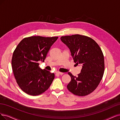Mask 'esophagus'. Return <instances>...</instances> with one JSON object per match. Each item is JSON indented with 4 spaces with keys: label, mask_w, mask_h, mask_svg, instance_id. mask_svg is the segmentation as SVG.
<instances>
[{
    "label": "esophagus",
    "mask_w": 120,
    "mask_h": 120,
    "mask_svg": "<svg viewBox=\"0 0 120 120\" xmlns=\"http://www.w3.org/2000/svg\"><path fill=\"white\" fill-rule=\"evenodd\" d=\"M56 74H59V75H63L64 73H62V72H56Z\"/></svg>",
    "instance_id": "obj_1"
}]
</instances>
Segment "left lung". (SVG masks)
Masks as SVG:
<instances>
[{
    "instance_id": "obj_1",
    "label": "left lung",
    "mask_w": 120,
    "mask_h": 120,
    "mask_svg": "<svg viewBox=\"0 0 120 120\" xmlns=\"http://www.w3.org/2000/svg\"><path fill=\"white\" fill-rule=\"evenodd\" d=\"M60 39L69 48L74 62L82 66L78 77L68 73L71 81L67 86L68 90L81 96L91 94L98 86L104 74V56L100 47L94 39L85 35H67Z\"/></svg>"
}]
</instances>
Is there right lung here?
<instances>
[{
	"label": "right lung",
	"mask_w": 120,
	"mask_h": 120,
	"mask_svg": "<svg viewBox=\"0 0 120 120\" xmlns=\"http://www.w3.org/2000/svg\"><path fill=\"white\" fill-rule=\"evenodd\" d=\"M58 37L33 36L23 39L12 58L13 74L21 89L30 95L41 94L48 89L55 75L39 67L44 62L51 46Z\"/></svg>",
	"instance_id": "add662e5"
}]
</instances>
